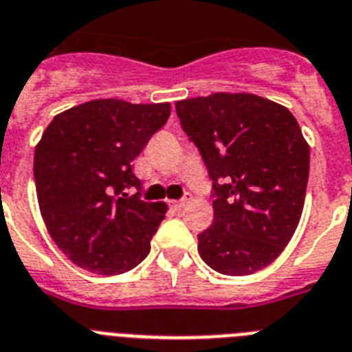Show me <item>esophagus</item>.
I'll list each match as a JSON object with an SVG mask.
<instances>
[{
    "mask_svg": "<svg viewBox=\"0 0 352 352\" xmlns=\"http://www.w3.org/2000/svg\"><path fill=\"white\" fill-rule=\"evenodd\" d=\"M188 200H189V197H184L182 200H172V201H170V207H173V209H180V207L184 206Z\"/></svg>",
    "mask_w": 352,
    "mask_h": 352,
    "instance_id": "obj_1",
    "label": "esophagus"
}]
</instances>
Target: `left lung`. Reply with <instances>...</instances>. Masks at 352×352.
Returning <instances> with one entry per match:
<instances>
[{"label": "left lung", "instance_id": "left-lung-1", "mask_svg": "<svg viewBox=\"0 0 352 352\" xmlns=\"http://www.w3.org/2000/svg\"><path fill=\"white\" fill-rule=\"evenodd\" d=\"M175 108L212 179L214 221L198 235V253L228 276L267 267L303 212L310 146L298 120L255 94L218 91Z\"/></svg>", "mask_w": 352, "mask_h": 352}]
</instances>
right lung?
I'll return each mask as SVG.
<instances>
[{
    "mask_svg": "<svg viewBox=\"0 0 352 352\" xmlns=\"http://www.w3.org/2000/svg\"><path fill=\"white\" fill-rule=\"evenodd\" d=\"M170 102L96 99L58 113L35 146L33 175L42 219L69 261L122 274L148 255L164 201H143L131 163L170 117Z\"/></svg>",
    "mask_w": 352,
    "mask_h": 352,
    "instance_id": "obj_1",
    "label": "right lung"
}]
</instances>
